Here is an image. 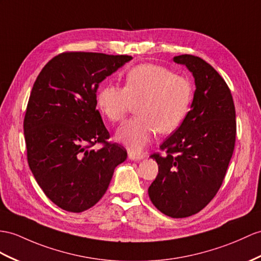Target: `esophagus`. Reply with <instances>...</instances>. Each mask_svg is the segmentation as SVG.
Wrapping results in <instances>:
<instances>
[{"label":"esophagus","instance_id":"esophagus-1","mask_svg":"<svg viewBox=\"0 0 261 261\" xmlns=\"http://www.w3.org/2000/svg\"><path fill=\"white\" fill-rule=\"evenodd\" d=\"M128 158L130 161H142L145 156L143 154H135V152H128Z\"/></svg>","mask_w":261,"mask_h":261}]
</instances>
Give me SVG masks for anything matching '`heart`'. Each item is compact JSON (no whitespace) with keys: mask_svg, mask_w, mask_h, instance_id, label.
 I'll return each instance as SVG.
<instances>
[{"mask_svg":"<svg viewBox=\"0 0 261 261\" xmlns=\"http://www.w3.org/2000/svg\"><path fill=\"white\" fill-rule=\"evenodd\" d=\"M192 101V86L187 79L168 68L141 64L126 74L124 88L109 84L97 95L100 112L111 122L123 120L137 104V117L126 122L116 132L117 142L130 151L147 146L157 130L174 132L185 118Z\"/></svg>","mask_w":261,"mask_h":261,"instance_id":"1","label":"heart"}]
</instances>
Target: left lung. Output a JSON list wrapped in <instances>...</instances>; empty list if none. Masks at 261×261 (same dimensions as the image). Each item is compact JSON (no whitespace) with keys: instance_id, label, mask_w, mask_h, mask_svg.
<instances>
[{"instance_id":"1","label":"left lung","mask_w":261,"mask_h":261,"mask_svg":"<svg viewBox=\"0 0 261 261\" xmlns=\"http://www.w3.org/2000/svg\"><path fill=\"white\" fill-rule=\"evenodd\" d=\"M195 79L190 111L173 135L152 154L158 175L148 188L158 211L173 218L195 215L206 207L224 181L236 141V112L229 87L200 57H174Z\"/></svg>"}]
</instances>
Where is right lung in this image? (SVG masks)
<instances>
[{
    "instance_id": "1",
    "label": "right lung",
    "mask_w": 261,
    "mask_h": 261,
    "mask_svg": "<svg viewBox=\"0 0 261 261\" xmlns=\"http://www.w3.org/2000/svg\"><path fill=\"white\" fill-rule=\"evenodd\" d=\"M132 59L62 53L43 67L32 88L23 125L29 166L44 194L66 212L96 204L127 158L124 147L107 142L96 93L99 83ZM97 142L105 146L95 151Z\"/></svg>"
}]
</instances>
